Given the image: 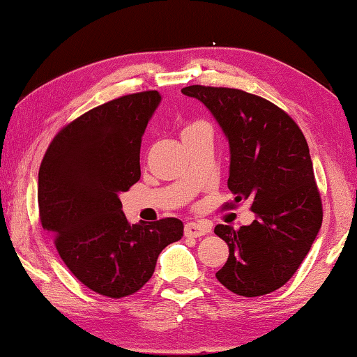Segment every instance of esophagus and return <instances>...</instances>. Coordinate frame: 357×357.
<instances>
[{"instance_id":"esophagus-1","label":"esophagus","mask_w":357,"mask_h":357,"mask_svg":"<svg viewBox=\"0 0 357 357\" xmlns=\"http://www.w3.org/2000/svg\"><path fill=\"white\" fill-rule=\"evenodd\" d=\"M210 233V227L204 223H185L184 225V236L185 238H200V236Z\"/></svg>"}]
</instances>
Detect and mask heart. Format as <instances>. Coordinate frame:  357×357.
<instances>
[{"label": "heart", "instance_id": "1", "mask_svg": "<svg viewBox=\"0 0 357 357\" xmlns=\"http://www.w3.org/2000/svg\"><path fill=\"white\" fill-rule=\"evenodd\" d=\"M202 126H207V124L202 123V121H194V123L184 124L183 129H181V137H184V135H188L189 132H192V130L202 128Z\"/></svg>", "mask_w": 357, "mask_h": 357}]
</instances>
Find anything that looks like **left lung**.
<instances>
[{
    "label": "left lung",
    "instance_id": "8db88e82",
    "mask_svg": "<svg viewBox=\"0 0 357 357\" xmlns=\"http://www.w3.org/2000/svg\"><path fill=\"white\" fill-rule=\"evenodd\" d=\"M181 92L200 100L228 137L234 200L223 208L249 200L255 213L249 227H215L229 249L217 280L244 298L272 293L296 273L322 227V199L303 130L277 105L244 90L189 85Z\"/></svg>",
    "mask_w": 357,
    "mask_h": 357
}]
</instances>
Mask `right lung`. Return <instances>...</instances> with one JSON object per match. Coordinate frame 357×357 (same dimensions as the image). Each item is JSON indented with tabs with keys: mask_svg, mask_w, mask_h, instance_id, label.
<instances>
[{
	"mask_svg": "<svg viewBox=\"0 0 357 357\" xmlns=\"http://www.w3.org/2000/svg\"><path fill=\"white\" fill-rule=\"evenodd\" d=\"M160 100L145 90L89 109L54 135L38 169L40 223L74 277L107 298L137 293L183 236L178 218L130 227L118 197L140 178L142 134Z\"/></svg>",
	"mask_w": 357,
	"mask_h": 357,
	"instance_id": "add662e5",
	"label": "right lung"
}]
</instances>
